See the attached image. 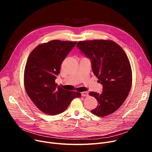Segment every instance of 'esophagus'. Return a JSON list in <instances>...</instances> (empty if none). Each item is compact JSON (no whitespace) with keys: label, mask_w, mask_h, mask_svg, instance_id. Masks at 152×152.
I'll return each mask as SVG.
<instances>
[{"label":"esophagus","mask_w":152,"mask_h":152,"mask_svg":"<svg viewBox=\"0 0 152 152\" xmlns=\"http://www.w3.org/2000/svg\"><path fill=\"white\" fill-rule=\"evenodd\" d=\"M81 95H82V96H83V97H87L89 95V93H88V92L84 91V92H81Z\"/></svg>","instance_id":"1"}]
</instances>
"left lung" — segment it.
Wrapping results in <instances>:
<instances>
[{"mask_svg":"<svg viewBox=\"0 0 152 152\" xmlns=\"http://www.w3.org/2000/svg\"><path fill=\"white\" fill-rule=\"evenodd\" d=\"M77 47L91 61L94 74L103 86L101 94L90 92L99 104L91 112L105 116L120 107L131 88L132 70L122 48L110 40L79 41Z\"/></svg>","mask_w":152,"mask_h":152,"instance_id":"8db88e82","label":"left lung"}]
</instances>
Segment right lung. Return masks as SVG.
<instances>
[{"instance_id": "1", "label": "right lung", "mask_w": 152, "mask_h": 152, "mask_svg": "<svg viewBox=\"0 0 152 152\" xmlns=\"http://www.w3.org/2000/svg\"><path fill=\"white\" fill-rule=\"evenodd\" d=\"M76 42L53 40L40 44L31 52L24 73V84L28 96L36 106L47 115L65 111L80 92L68 91L56 84L61 64Z\"/></svg>"}]
</instances>
